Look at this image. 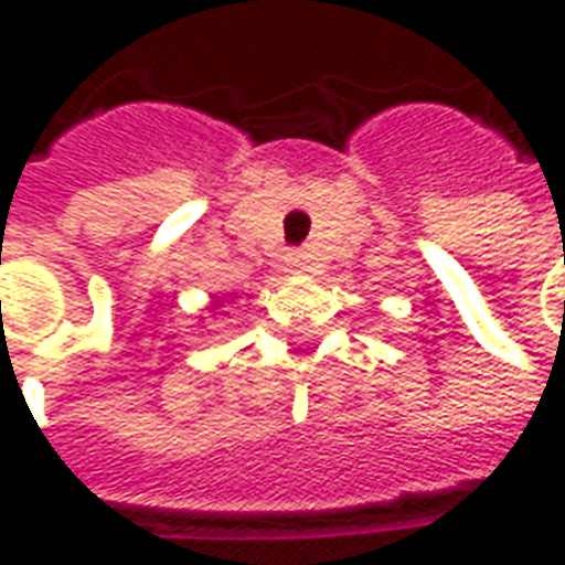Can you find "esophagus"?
<instances>
[{"label": "esophagus", "instance_id": "1", "mask_svg": "<svg viewBox=\"0 0 565 565\" xmlns=\"http://www.w3.org/2000/svg\"><path fill=\"white\" fill-rule=\"evenodd\" d=\"M289 267L291 270H305V264H307V258H305V252H289Z\"/></svg>", "mask_w": 565, "mask_h": 565}]
</instances>
